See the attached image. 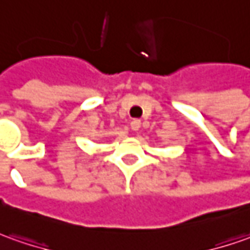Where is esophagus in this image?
Here are the masks:
<instances>
[{
	"label": "esophagus",
	"mask_w": 250,
	"mask_h": 250,
	"mask_svg": "<svg viewBox=\"0 0 250 250\" xmlns=\"http://www.w3.org/2000/svg\"><path fill=\"white\" fill-rule=\"evenodd\" d=\"M130 125H131V128L134 130V131H137V130H139V127H141V120H138V119H134Z\"/></svg>",
	"instance_id": "obj_1"
}]
</instances>
